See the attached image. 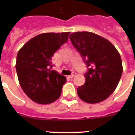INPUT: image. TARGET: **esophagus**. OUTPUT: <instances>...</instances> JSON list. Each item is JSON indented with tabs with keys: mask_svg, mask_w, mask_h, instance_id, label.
I'll return each mask as SVG.
<instances>
[{
	"mask_svg": "<svg viewBox=\"0 0 135 135\" xmlns=\"http://www.w3.org/2000/svg\"><path fill=\"white\" fill-rule=\"evenodd\" d=\"M76 73H75V72H73V73H72L71 74V75H70L69 76V78H74V76H76Z\"/></svg>",
	"mask_w": 135,
	"mask_h": 135,
	"instance_id": "esophagus-1",
	"label": "esophagus"
}]
</instances>
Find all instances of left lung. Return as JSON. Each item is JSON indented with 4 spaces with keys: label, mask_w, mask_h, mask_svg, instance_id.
Returning <instances> with one entry per match:
<instances>
[{
    "label": "left lung",
    "mask_w": 135,
    "mask_h": 135,
    "mask_svg": "<svg viewBox=\"0 0 135 135\" xmlns=\"http://www.w3.org/2000/svg\"><path fill=\"white\" fill-rule=\"evenodd\" d=\"M69 38L88 67L85 83L77 88L78 97L90 104L105 100L114 92L123 74L119 52L111 42L93 33L75 32Z\"/></svg>",
    "instance_id": "1"
}]
</instances>
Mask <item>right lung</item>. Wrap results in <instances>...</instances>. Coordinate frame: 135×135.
I'll list each match as a JSON object with an SVG mask.
<instances>
[{"label": "right lung", "instance_id": "obj_1", "mask_svg": "<svg viewBox=\"0 0 135 135\" xmlns=\"http://www.w3.org/2000/svg\"><path fill=\"white\" fill-rule=\"evenodd\" d=\"M70 32L44 33L28 41L17 55L16 71L25 94L41 104L54 102L66 81L53 66L52 57L68 41Z\"/></svg>", "mask_w": 135, "mask_h": 135}]
</instances>
